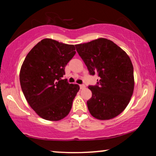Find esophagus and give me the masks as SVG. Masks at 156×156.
<instances>
[{
  "instance_id": "obj_1",
  "label": "esophagus",
  "mask_w": 156,
  "mask_h": 156,
  "mask_svg": "<svg viewBox=\"0 0 156 156\" xmlns=\"http://www.w3.org/2000/svg\"><path fill=\"white\" fill-rule=\"evenodd\" d=\"M85 87H86V86L85 85H84V84H80V89H84V88H85Z\"/></svg>"
}]
</instances>
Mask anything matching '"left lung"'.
Masks as SVG:
<instances>
[{
    "instance_id": "8db88e82",
    "label": "left lung",
    "mask_w": 156,
    "mask_h": 156,
    "mask_svg": "<svg viewBox=\"0 0 156 156\" xmlns=\"http://www.w3.org/2000/svg\"><path fill=\"white\" fill-rule=\"evenodd\" d=\"M75 46L89 74L99 77L96 85L89 86L92 93L87 101L89 112L101 120L117 117L128 105L133 92V67L129 56L104 38Z\"/></svg>"
}]
</instances>
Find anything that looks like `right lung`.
I'll list each match as a JSON object with an SVG mask.
<instances>
[{"label":"right lung","instance_id":"1","mask_svg":"<svg viewBox=\"0 0 156 156\" xmlns=\"http://www.w3.org/2000/svg\"><path fill=\"white\" fill-rule=\"evenodd\" d=\"M75 51L73 44L44 39L30 51L21 67L20 82L23 94L33 110L46 120L65 117L79 91L78 84L62 78Z\"/></svg>","mask_w":156,"mask_h":156}]
</instances>
